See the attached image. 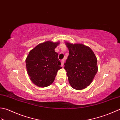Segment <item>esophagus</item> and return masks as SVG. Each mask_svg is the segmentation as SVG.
<instances>
[{
  "label": "esophagus",
  "mask_w": 120,
  "mask_h": 120,
  "mask_svg": "<svg viewBox=\"0 0 120 120\" xmlns=\"http://www.w3.org/2000/svg\"><path fill=\"white\" fill-rule=\"evenodd\" d=\"M64 62H65L64 60H62V62H61V64H62V66H63L64 64Z\"/></svg>",
  "instance_id": "34e87169"
}]
</instances>
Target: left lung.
<instances>
[{"instance_id":"8db88e82","label":"left lung","mask_w":120,"mask_h":120,"mask_svg":"<svg viewBox=\"0 0 120 120\" xmlns=\"http://www.w3.org/2000/svg\"><path fill=\"white\" fill-rule=\"evenodd\" d=\"M69 55L65 63L71 86L77 90H83L90 85L97 74V60L91 48L83 44L66 42Z\"/></svg>"}]
</instances>
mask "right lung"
<instances>
[{
    "label": "right lung",
    "instance_id": "obj_1",
    "mask_svg": "<svg viewBox=\"0 0 120 120\" xmlns=\"http://www.w3.org/2000/svg\"><path fill=\"white\" fill-rule=\"evenodd\" d=\"M59 42L52 41L39 44L29 52L26 59L27 74L37 86H49L55 80L57 71L62 68L54 49Z\"/></svg>",
    "mask_w": 120,
    "mask_h": 120
}]
</instances>
